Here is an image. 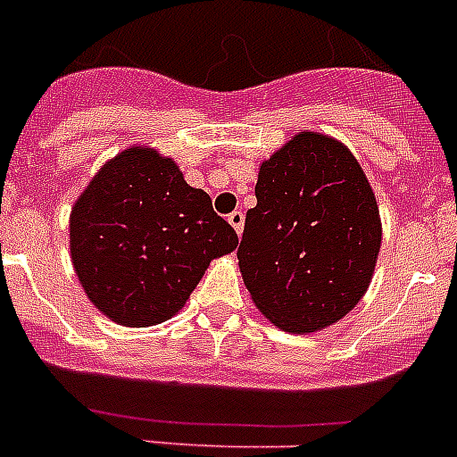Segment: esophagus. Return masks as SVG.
Returning a JSON list of instances; mask_svg holds the SVG:
<instances>
[{"label": "esophagus", "mask_w": 457, "mask_h": 457, "mask_svg": "<svg viewBox=\"0 0 457 457\" xmlns=\"http://www.w3.org/2000/svg\"><path fill=\"white\" fill-rule=\"evenodd\" d=\"M228 220H229V225L237 229V235H241V232H244V211H239V209L232 211V213L228 216Z\"/></svg>", "instance_id": "esophagus-1"}]
</instances>
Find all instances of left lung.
<instances>
[{
  "label": "left lung",
  "mask_w": 457,
  "mask_h": 457,
  "mask_svg": "<svg viewBox=\"0 0 457 457\" xmlns=\"http://www.w3.org/2000/svg\"><path fill=\"white\" fill-rule=\"evenodd\" d=\"M241 274L260 312L286 332H313L365 295L381 248L378 206L346 145L302 132L260 167Z\"/></svg>",
  "instance_id": "1"
}]
</instances>
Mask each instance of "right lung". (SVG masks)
I'll use <instances>...</instances> for the list:
<instances>
[{"instance_id":"right-lung-1","label":"right lung","mask_w":457,"mask_h":457,"mask_svg":"<svg viewBox=\"0 0 457 457\" xmlns=\"http://www.w3.org/2000/svg\"><path fill=\"white\" fill-rule=\"evenodd\" d=\"M71 262L99 312L157 325L190 297L213 258L235 251V228L187 186L170 157L129 148L92 179L71 211Z\"/></svg>"}]
</instances>
